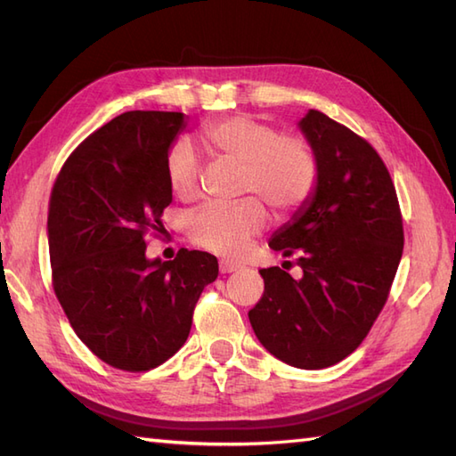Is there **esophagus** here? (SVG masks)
Masks as SVG:
<instances>
[{
    "label": "esophagus",
    "instance_id": "esophagus-1",
    "mask_svg": "<svg viewBox=\"0 0 456 456\" xmlns=\"http://www.w3.org/2000/svg\"><path fill=\"white\" fill-rule=\"evenodd\" d=\"M239 268H240V266H239L237 263H233V260H225V258L219 260L221 274H231V273H235V270H239Z\"/></svg>",
    "mask_w": 456,
    "mask_h": 456
}]
</instances>
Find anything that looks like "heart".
Returning a JSON list of instances; mask_svg holds the SVG:
<instances>
[{
	"mask_svg": "<svg viewBox=\"0 0 456 456\" xmlns=\"http://www.w3.org/2000/svg\"><path fill=\"white\" fill-rule=\"evenodd\" d=\"M208 149L225 162L243 167L240 191L256 193L276 216L294 213L312 196L319 178L317 154L305 139L280 134L278 129L247 115L209 123L201 131ZM200 157L188 141H178L167 157V176L178 198L200 191ZM266 225V209L255 198L237 203H209L188 221L190 237L213 253L237 256Z\"/></svg>",
	"mask_w": 456,
	"mask_h": 456,
	"instance_id": "obj_1",
	"label": "heart"
}]
</instances>
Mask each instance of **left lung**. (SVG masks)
Listing matches in <instances>:
<instances>
[{
  "instance_id": "left-lung-1",
  "label": "left lung",
  "mask_w": 456,
  "mask_h": 456,
  "mask_svg": "<svg viewBox=\"0 0 456 456\" xmlns=\"http://www.w3.org/2000/svg\"><path fill=\"white\" fill-rule=\"evenodd\" d=\"M297 127L317 154L319 178L268 247L294 255L304 274L260 270L265 294L248 322L270 354L315 370L343 361L370 331L400 265L403 229L388 168L370 144L315 110Z\"/></svg>"
}]
</instances>
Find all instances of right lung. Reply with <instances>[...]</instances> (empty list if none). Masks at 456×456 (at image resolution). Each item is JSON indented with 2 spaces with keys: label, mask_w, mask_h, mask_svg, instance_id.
I'll list each match as a JSON object with an SVG mask.
<instances>
[{
  "label": "right lung",
  "mask_w": 456,
  "mask_h": 456,
  "mask_svg": "<svg viewBox=\"0 0 456 456\" xmlns=\"http://www.w3.org/2000/svg\"><path fill=\"white\" fill-rule=\"evenodd\" d=\"M188 118L127 111L66 160L51 196L46 237L58 302L80 341L110 366L141 372L180 351L193 305L216 282L217 258L182 248L149 258L172 188L167 157Z\"/></svg>",
  "instance_id": "add662e5"
}]
</instances>
